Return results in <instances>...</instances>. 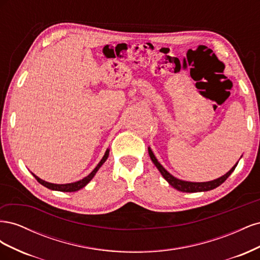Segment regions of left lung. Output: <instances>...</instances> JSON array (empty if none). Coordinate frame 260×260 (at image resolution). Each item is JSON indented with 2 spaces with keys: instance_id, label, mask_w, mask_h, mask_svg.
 Listing matches in <instances>:
<instances>
[{
  "instance_id": "8db88e82",
  "label": "left lung",
  "mask_w": 260,
  "mask_h": 260,
  "mask_svg": "<svg viewBox=\"0 0 260 260\" xmlns=\"http://www.w3.org/2000/svg\"><path fill=\"white\" fill-rule=\"evenodd\" d=\"M148 154L149 157H151L152 161L154 162L155 166L157 167V169L159 170V172L161 174V176L165 178V180L167 181V182L171 185L174 186L175 188H177L178 191L181 192H186V193H194V192H205V191H210V190H214L217 186H219L220 184H222L224 181L228 179L232 172L234 171L235 167H237L238 162L234 165V166L231 168V170H229L226 172L225 175H223L222 177H220L216 180H212V181H208V182H188V181H183V180H180L175 178L172 175H170L169 172L165 169L158 162V160L156 159L155 155L153 154L151 147H148Z\"/></svg>"
}]
</instances>
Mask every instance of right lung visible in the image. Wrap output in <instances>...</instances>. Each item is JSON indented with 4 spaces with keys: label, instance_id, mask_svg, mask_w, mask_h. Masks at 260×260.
Masks as SVG:
<instances>
[{
    "label": "right lung",
    "instance_id": "add662e5",
    "mask_svg": "<svg viewBox=\"0 0 260 260\" xmlns=\"http://www.w3.org/2000/svg\"><path fill=\"white\" fill-rule=\"evenodd\" d=\"M108 155H109V149H106V152H105V154H104V156H103V158L101 159V161L98 164V166L94 168V170L91 172V174L89 175V176H86L85 178H83L82 180H79V181H77V182H73V183H67V184H54V183H50V182H46V181H44V180H42V179H40L39 177H37L36 175H34V177L37 179V181L40 184H42V185H44L45 187H48V188H50V190H54V191H60V192H76V191H79L80 188H82V187H84L86 184H88L90 181L92 180V178L95 176V174L98 172V170L101 168V166L102 165H103L105 161H106V159H107V157H108Z\"/></svg>",
    "mask_w": 260,
    "mask_h": 260
}]
</instances>
